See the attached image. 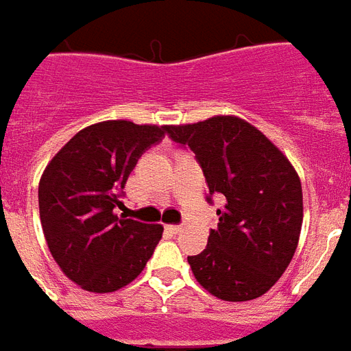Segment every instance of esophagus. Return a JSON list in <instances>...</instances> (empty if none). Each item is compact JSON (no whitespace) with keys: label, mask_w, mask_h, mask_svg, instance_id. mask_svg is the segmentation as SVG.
Instances as JSON below:
<instances>
[{"label":"esophagus","mask_w":351,"mask_h":351,"mask_svg":"<svg viewBox=\"0 0 351 351\" xmlns=\"http://www.w3.org/2000/svg\"><path fill=\"white\" fill-rule=\"evenodd\" d=\"M181 226H178V224H168V226H166V232H170V234H179V232H181Z\"/></svg>","instance_id":"esophagus-1"}]
</instances>
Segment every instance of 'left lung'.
Segmentation results:
<instances>
[{"label": "left lung", "instance_id": "obj_1", "mask_svg": "<svg viewBox=\"0 0 351 351\" xmlns=\"http://www.w3.org/2000/svg\"><path fill=\"white\" fill-rule=\"evenodd\" d=\"M166 132L196 155L209 194L224 198L207 247L186 258L194 278L222 301L260 298L282 277L298 249L303 191L295 168L237 116L168 125Z\"/></svg>", "mask_w": 351, "mask_h": 351}]
</instances>
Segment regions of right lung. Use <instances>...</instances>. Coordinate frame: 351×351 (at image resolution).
Here are the masks:
<instances>
[{"instance_id":"1","label":"right lung","mask_w":351,"mask_h":351,"mask_svg":"<svg viewBox=\"0 0 351 351\" xmlns=\"http://www.w3.org/2000/svg\"><path fill=\"white\" fill-rule=\"evenodd\" d=\"M166 127L110 119L76 132L39 181V213L53 260L95 293L121 290L144 271L162 237L160 224L125 219L123 189Z\"/></svg>"}]
</instances>
